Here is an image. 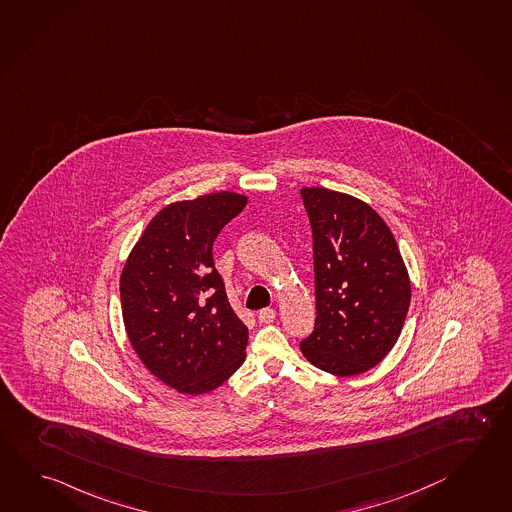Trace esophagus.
<instances>
[{"label": "esophagus", "mask_w": 512, "mask_h": 512, "mask_svg": "<svg viewBox=\"0 0 512 512\" xmlns=\"http://www.w3.org/2000/svg\"><path fill=\"white\" fill-rule=\"evenodd\" d=\"M258 319H260V323L269 325V323L276 319V310L274 308H263V310H260V314H258Z\"/></svg>", "instance_id": "esophagus-1"}]
</instances>
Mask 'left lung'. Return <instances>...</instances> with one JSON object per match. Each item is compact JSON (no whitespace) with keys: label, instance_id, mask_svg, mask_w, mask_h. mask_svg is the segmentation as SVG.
I'll return each mask as SVG.
<instances>
[{"label":"left lung","instance_id":"obj_1","mask_svg":"<svg viewBox=\"0 0 512 512\" xmlns=\"http://www.w3.org/2000/svg\"><path fill=\"white\" fill-rule=\"evenodd\" d=\"M314 238L316 326L307 361L337 377L381 363L406 321L411 285L390 227L370 205L325 187H303Z\"/></svg>","mask_w":512,"mask_h":512}]
</instances>
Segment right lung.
<instances>
[{
	"label": "right lung",
	"instance_id": "right-lung-1",
	"mask_svg": "<svg viewBox=\"0 0 512 512\" xmlns=\"http://www.w3.org/2000/svg\"><path fill=\"white\" fill-rule=\"evenodd\" d=\"M247 196L229 191L169 204L131 249L121 274L122 319L135 354L186 395L222 386L243 361L249 330L214 269L218 233Z\"/></svg>",
	"mask_w": 512,
	"mask_h": 512
}]
</instances>
